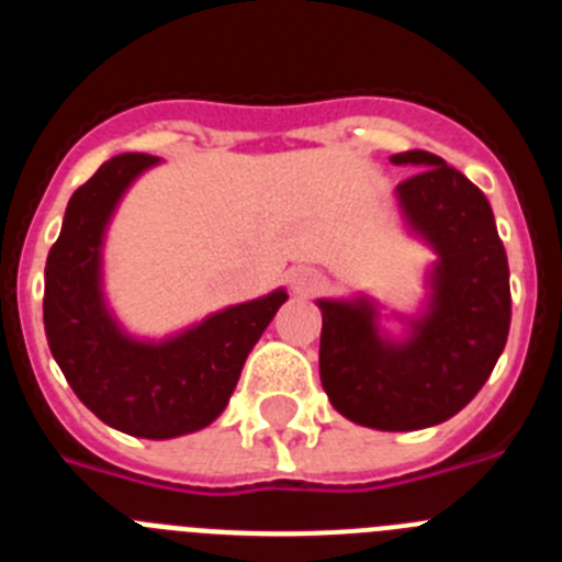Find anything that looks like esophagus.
Wrapping results in <instances>:
<instances>
[{
    "instance_id": "obj_1",
    "label": "esophagus",
    "mask_w": 562,
    "mask_h": 562,
    "mask_svg": "<svg viewBox=\"0 0 562 562\" xmlns=\"http://www.w3.org/2000/svg\"><path fill=\"white\" fill-rule=\"evenodd\" d=\"M324 286V278L321 272L312 270V267H297V270L290 272V290L295 295H312Z\"/></svg>"
}]
</instances>
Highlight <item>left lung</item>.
Listing matches in <instances>:
<instances>
[{
  "label": "left lung",
  "instance_id": "left-lung-1",
  "mask_svg": "<svg viewBox=\"0 0 562 562\" xmlns=\"http://www.w3.org/2000/svg\"><path fill=\"white\" fill-rule=\"evenodd\" d=\"M391 162L419 168L394 193L405 231L436 256L425 297L416 312H385L366 292L317 297L321 382L355 425L422 430L459 414L493 374L513 317L509 265L493 207L464 173L419 148Z\"/></svg>",
  "mask_w": 562,
  "mask_h": 562
}]
</instances>
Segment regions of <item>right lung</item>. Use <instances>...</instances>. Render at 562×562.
<instances>
[{
    "mask_svg": "<svg viewBox=\"0 0 562 562\" xmlns=\"http://www.w3.org/2000/svg\"><path fill=\"white\" fill-rule=\"evenodd\" d=\"M151 154H117L69 196L44 267V331L69 389L109 428L140 439H177L207 428L231 402L247 355L286 290L205 315L166 337L132 335L109 306L103 245L114 211Z\"/></svg>",
    "mask_w": 562,
    "mask_h": 562,
    "instance_id": "obj_1",
    "label": "right lung"
}]
</instances>
